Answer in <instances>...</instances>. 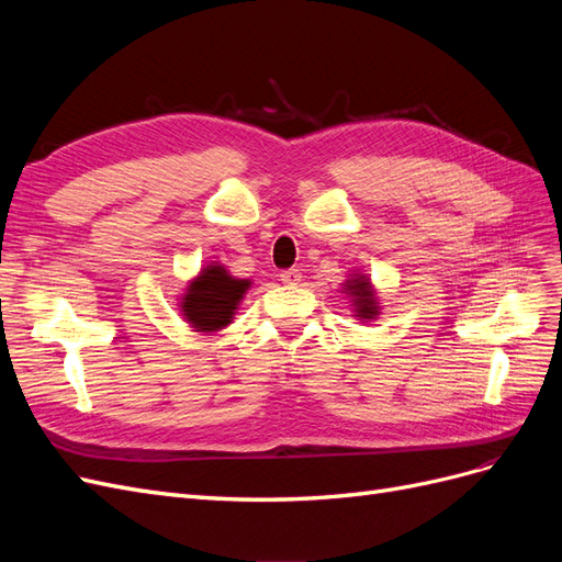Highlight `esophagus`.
I'll return each mask as SVG.
<instances>
[{
	"label": "esophagus",
	"instance_id": "1",
	"mask_svg": "<svg viewBox=\"0 0 562 562\" xmlns=\"http://www.w3.org/2000/svg\"><path fill=\"white\" fill-rule=\"evenodd\" d=\"M281 281H283L285 285H297V283L302 281L300 269H285V271H281Z\"/></svg>",
	"mask_w": 562,
	"mask_h": 562
}]
</instances>
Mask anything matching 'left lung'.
<instances>
[{"label":"left lung","instance_id":"8db88e82","mask_svg":"<svg viewBox=\"0 0 562 562\" xmlns=\"http://www.w3.org/2000/svg\"><path fill=\"white\" fill-rule=\"evenodd\" d=\"M349 297L351 316L361 323L378 321L382 314V300L378 297L375 285H372L370 277L363 274L361 269L351 271V274L342 281V291Z\"/></svg>","mask_w":562,"mask_h":562}]
</instances>
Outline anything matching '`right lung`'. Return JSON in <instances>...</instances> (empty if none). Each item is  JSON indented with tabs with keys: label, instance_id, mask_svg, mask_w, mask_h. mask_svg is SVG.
Wrapping results in <instances>:
<instances>
[{
	"label": "right lung",
	"instance_id": "right-lung-1",
	"mask_svg": "<svg viewBox=\"0 0 562 562\" xmlns=\"http://www.w3.org/2000/svg\"><path fill=\"white\" fill-rule=\"evenodd\" d=\"M250 279H236L223 262L203 265L178 295V314L194 333L213 335L234 323Z\"/></svg>",
	"mask_w": 562,
	"mask_h": 562
}]
</instances>
